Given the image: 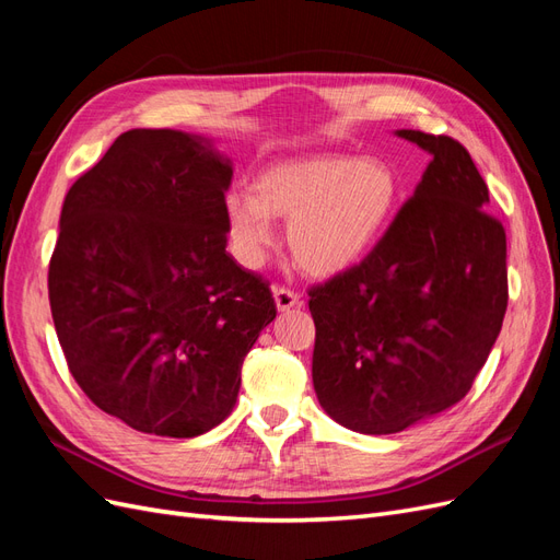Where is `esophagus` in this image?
I'll use <instances>...</instances> for the list:
<instances>
[{
	"label": "esophagus",
	"mask_w": 560,
	"mask_h": 560,
	"mask_svg": "<svg viewBox=\"0 0 560 560\" xmlns=\"http://www.w3.org/2000/svg\"><path fill=\"white\" fill-rule=\"evenodd\" d=\"M273 299L278 311H290L301 303V296L294 290H287V287H273Z\"/></svg>",
	"instance_id": "obj_1"
}]
</instances>
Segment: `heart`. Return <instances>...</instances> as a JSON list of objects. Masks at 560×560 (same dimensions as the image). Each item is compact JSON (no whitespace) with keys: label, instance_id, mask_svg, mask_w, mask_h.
I'll return each instance as SVG.
<instances>
[{"label":"heart","instance_id":"heart-1","mask_svg":"<svg viewBox=\"0 0 560 560\" xmlns=\"http://www.w3.org/2000/svg\"><path fill=\"white\" fill-rule=\"evenodd\" d=\"M395 167L376 156L329 154L266 167L252 189L224 196L229 243L243 266L259 268L276 243L273 217H287V245L313 276H336L378 245L401 206Z\"/></svg>","mask_w":560,"mask_h":560}]
</instances>
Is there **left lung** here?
<instances>
[{"label":"left lung","mask_w":560,"mask_h":560,"mask_svg":"<svg viewBox=\"0 0 560 560\" xmlns=\"http://www.w3.org/2000/svg\"><path fill=\"white\" fill-rule=\"evenodd\" d=\"M395 135L428 151V171L369 257L308 301L317 401L360 434H395L460 401L506 311V235L467 149Z\"/></svg>","instance_id":"8db88e82"}]
</instances>
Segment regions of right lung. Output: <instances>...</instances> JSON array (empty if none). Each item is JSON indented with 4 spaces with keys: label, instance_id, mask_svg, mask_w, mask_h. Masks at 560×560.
Wrapping results in <instances>:
<instances>
[{
    "label": "right lung",
    "instance_id": "right-lung-1",
    "mask_svg": "<svg viewBox=\"0 0 560 560\" xmlns=\"http://www.w3.org/2000/svg\"><path fill=\"white\" fill-rule=\"evenodd\" d=\"M231 177L212 138L138 128L65 196L48 266L58 341L97 409L138 432L189 439L229 418L278 313L226 252Z\"/></svg>",
    "mask_w": 560,
    "mask_h": 560
}]
</instances>
